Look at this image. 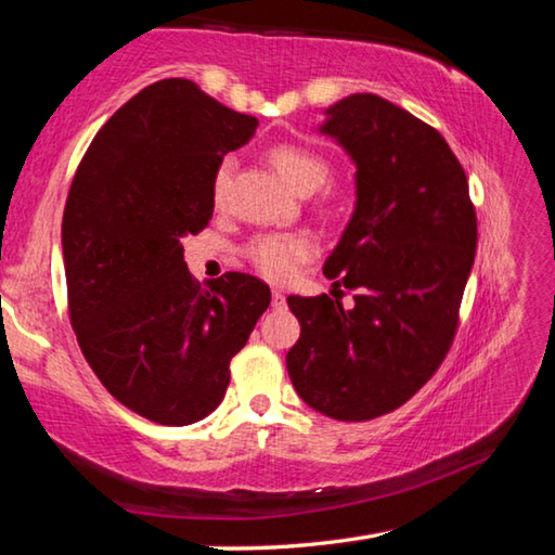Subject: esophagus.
Returning <instances> with one entry per match:
<instances>
[{
    "label": "esophagus",
    "mask_w": 555,
    "mask_h": 555,
    "mask_svg": "<svg viewBox=\"0 0 555 555\" xmlns=\"http://www.w3.org/2000/svg\"><path fill=\"white\" fill-rule=\"evenodd\" d=\"M271 304H274V308H284L286 306V296L281 294L279 288L271 291Z\"/></svg>",
    "instance_id": "esophagus-1"
}]
</instances>
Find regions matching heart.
I'll list each match as a JSON object with an SVG mask.
<instances>
[{
	"label": "heart",
	"mask_w": 555,
	"mask_h": 555,
	"mask_svg": "<svg viewBox=\"0 0 555 555\" xmlns=\"http://www.w3.org/2000/svg\"><path fill=\"white\" fill-rule=\"evenodd\" d=\"M269 164L281 176L291 191L298 195H311L327 181L331 166L321 154L300 144H276L269 149ZM232 164L222 162L212 178V201L215 205H224L230 191ZM247 255L261 274L286 281L296 274V269L306 259L315 255V242L308 234H264L249 244Z\"/></svg>",
	"instance_id": "obj_1"
}]
</instances>
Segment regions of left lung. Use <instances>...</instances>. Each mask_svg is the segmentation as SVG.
<instances>
[{"instance_id": "8db88e82", "label": "left lung", "mask_w": 555, "mask_h": 555, "mask_svg": "<svg viewBox=\"0 0 555 555\" xmlns=\"http://www.w3.org/2000/svg\"><path fill=\"white\" fill-rule=\"evenodd\" d=\"M323 115L318 131L354 164V210L323 274L357 296L350 311L288 296L300 337L286 367L311 409L370 421L409 401L450 350L477 220L463 166L426 121L370 92Z\"/></svg>"}]
</instances>
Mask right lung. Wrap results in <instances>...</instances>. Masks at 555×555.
<instances>
[{"instance_id":"right-lung-1","label":"right lung","mask_w":555,"mask_h":555,"mask_svg":"<svg viewBox=\"0 0 555 555\" xmlns=\"http://www.w3.org/2000/svg\"><path fill=\"white\" fill-rule=\"evenodd\" d=\"M259 121L191 80L144 88L82 156L63 212L70 323L92 372L119 403L164 426L218 409L230 360L271 291L228 271L203 288L183 237L212 218V178Z\"/></svg>"}]
</instances>
